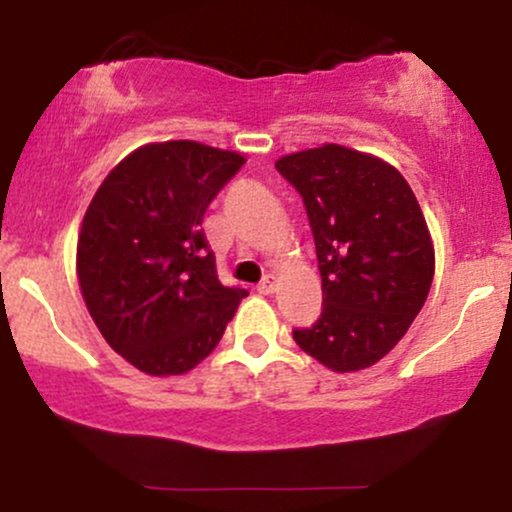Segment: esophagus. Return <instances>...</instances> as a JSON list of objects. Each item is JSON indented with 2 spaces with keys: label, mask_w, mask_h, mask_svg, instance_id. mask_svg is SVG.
Here are the masks:
<instances>
[{
  "label": "esophagus",
  "mask_w": 512,
  "mask_h": 512,
  "mask_svg": "<svg viewBox=\"0 0 512 512\" xmlns=\"http://www.w3.org/2000/svg\"><path fill=\"white\" fill-rule=\"evenodd\" d=\"M257 291L262 293V296H269V293L276 291V276L274 274H267L264 279L257 284Z\"/></svg>",
  "instance_id": "esophagus-1"
}]
</instances>
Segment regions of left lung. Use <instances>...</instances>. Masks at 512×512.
Wrapping results in <instances>:
<instances>
[{
    "label": "left lung",
    "mask_w": 512,
    "mask_h": 512,
    "mask_svg": "<svg viewBox=\"0 0 512 512\" xmlns=\"http://www.w3.org/2000/svg\"><path fill=\"white\" fill-rule=\"evenodd\" d=\"M303 197L322 276V313L293 339L337 373L378 363L424 308L433 243L409 182L380 158L325 144L276 161Z\"/></svg>",
    "instance_id": "obj_1"
}]
</instances>
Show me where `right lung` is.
I'll list each match as a JSON object with an SVG mask.
<instances>
[{
	"label": "right lung",
	"mask_w": 512,
	"mask_h": 512,
	"mask_svg": "<svg viewBox=\"0 0 512 512\" xmlns=\"http://www.w3.org/2000/svg\"><path fill=\"white\" fill-rule=\"evenodd\" d=\"M245 158L197 142L149 144L88 204L76 274L93 322L149 375H180L219 344L248 291L223 286L204 214Z\"/></svg>",
	"instance_id": "obj_1"
}]
</instances>
